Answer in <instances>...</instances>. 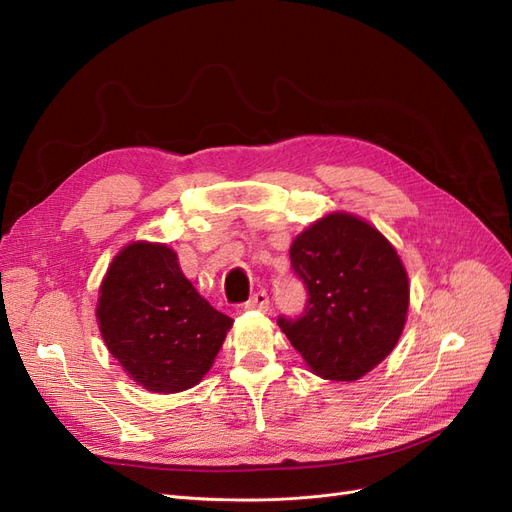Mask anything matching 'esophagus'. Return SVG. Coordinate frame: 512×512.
<instances>
[{"label": "esophagus", "instance_id": "esophagus-1", "mask_svg": "<svg viewBox=\"0 0 512 512\" xmlns=\"http://www.w3.org/2000/svg\"><path fill=\"white\" fill-rule=\"evenodd\" d=\"M269 307H271V301H269V294L264 292V290H260V292H256L248 303H245V309H250V311H269Z\"/></svg>", "mask_w": 512, "mask_h": 512}]
</instances>
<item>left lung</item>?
I'll list each match as a JSON object with an SVG mask.
<instances>
[{
	"instance_id": "obj_1",
	"label": "left lung",
	"mask_w": 512,
	"mask_h": 512,
	"mask_svg": "<svg viewBox=\"0 0 512 512\" xmlns=\"http://www.w3.org/2000/svg\"><path fill=\"white\" fill-rule=\"evenodd\" d=\"M290 262L309 298L277 324L315 375L356 381L390 356L407 322L409 277L375 226L330 214L292 241Z\"/></svg>"
}]
</instances>
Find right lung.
<instances>
[{
  "instance_id": "right-lung-1",
  "label": "right lung",
  "mask_w": 512,
  "mask_h": 512,
  "mask_svg": "<svg viewBox=\"0 0 512 512\" xmlns=\"http://www.w3.org/2000/svg\"><path fill=\"white\" fill-rule=\"evenodd\" d=\"M97 322L127 375L158 394L197 385L233 326L184 277L178 254L148 241L127 245L112 260L99 288Z\"/></svg>"
}]
</instances>
